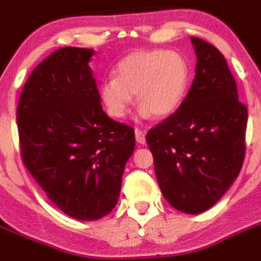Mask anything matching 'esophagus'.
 Here are the masks:
<instances>
[{
    "instance_id": "34e87169",
    "label": "esophagus",
    "mask_w": 261,
    "mask_h": 261,
    "mask_svg": "<svg viewBox=\"0 0 261 261\" xmlns=\"http://www.w3.org/2000/svg\"><path fill=\"white\" fill-rule=\"evenodd\" d=\"M135 139H137L138 143L144 144L146 143V133L142 131L141 128H135Z\"/></svg>"
}]
</instances>
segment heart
<instances>
[{"label":"heart","instance_id":"1","mask_svg":"<svg viewBox=\"0 0 261 261\" xmlns=\"http://www.w3.org/2000/svg\"><path fill=\"white\" fill-rule=\"evenodd\" d=\"M191 67L178 51L163 49L137 50L127 54L115 66V76L99 86V98L106 113L119 119L126 114L137 94L143 117H170L187 95Z\"/></svg>","mask_w":261,"mask_h":261}]
</instances>
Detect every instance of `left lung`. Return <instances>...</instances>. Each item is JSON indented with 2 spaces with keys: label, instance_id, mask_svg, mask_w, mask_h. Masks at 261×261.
I'll return each instance as SVG.
<instances>
[{
  "label": "left lung",
  "instance_id": "obj_1",
  "mask_svg": "<svg viewBox=\"0 0 261 261\" xmlns=\"http://www.w3.org/2000/svg\"><path fill=\"white\" fill-rule=\"evenodd\" d=\"M196 74L178 110L147 133L164 199L186 214L211 208L238 178L246 155L247 107L223 54L192 37Z\"/></svg>",
  "mask_w": 261,
  "mask_h": 261
}]
</instances>
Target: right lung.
<instances>
[{"label":"right lung","mask_w":261,"mask_h":261,"mask_svg":"<svg viewBox=\"0 0 261 261\" xmlns=\"http://www.w3.org/2000/svg\"><path fill=\"white\" fill-rule=\"evenodd\" d=\"M93 54L56 50L33 70L17 107L25 167L53 204L78 220H97L115 207L135 147L133 127L102 109Z\"/></svg>","instance_id":"add662e5"}]
</instances>
